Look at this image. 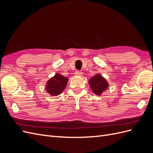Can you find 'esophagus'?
<instances>
[{"mask_svg": "<svg viewBox=\"0 0 153 153\" xmlns=\"http://www.w3.org/2000/svg\"><path fill=\"white\" fill-rule=\"evenodd\" d=\"M75 74V75H76V76H82L83 75L82 72H81L80 71H76Z\"/></svg>", "mask_w": 153, "mask_h": 153, "instance_id": "esophagus-1", "label": "esophagus"}]
</instances>
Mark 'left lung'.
Segmentation results:
<instances>
[{
	"mask_svg": "<svg viewBox=\"0 0 153 153\" xmlns=\"http://www.w3.org/2000/svg\"><path fill=\"white\" fill-rule=\"evenodd\" d=\"M89 84L92 92L98 96L101 95L109 86L108 82L100 74H96V75L91 77L89 80Z\"/></svg>",
	"mask_w": 153,
	"mask_h": 153,
	"instance_id": "left-lung-1",
	"label": "left lung"
}]
</instances>
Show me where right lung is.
<instances>
[{"mask_svg": "<svg viewBox=\"0 0 153 153\" xmlns=\"http://www.w3.org/2000/svg\"><path fill=\"white\" fill-rule=\"evenodd\" d=\"M68 80L67 77L60 75L59 73H56L48 80L45 89L50 95L53 96H58L65 89Z\"/></svg>", "mask_w": 153, "mask_h": 153, "instance_id": "1", "label": "right lung"}]
</instances>
